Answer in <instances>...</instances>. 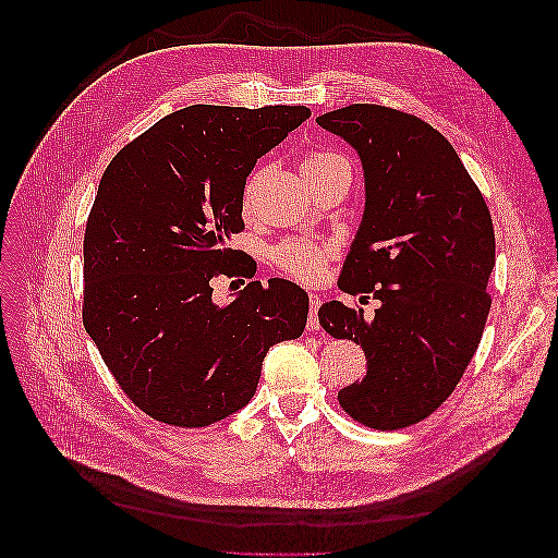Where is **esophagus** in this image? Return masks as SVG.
<instances>
[{"instance_id": "34e87169", "label": "esophagus", "mask_w": 558, "mask_h": 558, "mask_svg": "<svg viewBox=\"0 0 558 558\" xmlns=\"http://www.w3.org/2000/svg\"><path fill=\"white\" fill-rule=\"evenodd\" d=\"M308 323H306V327H308V331H317L320 329V320H317V308H320V298H317L315 293H311L308 295Z\"/></svg>"}]
</instances>
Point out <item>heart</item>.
Listing matches in <instances>:
<instances>
[{
  "instance_id": "obj_1",
  "label": "heart",
  "mask_w": 558,
  "mask_h": 558,
  "mask_svg": "<svg viewBox=\"0 0 558 558\" xmlns=\"http://www.w3.org/2000/svg\"><path fill=\"white\" fill-rule=\"evenodd\" d=\"M333 158H340V156L331 154V151L306 154L302 158V172H311L315 168H320V166L333 161ZM252 202H254V179L247 181L245 193H243L245 210L252 208ZM270 258L283 275L308 283L325 272L329 250L323 245L308 243V241H286V243H279L272 247Z\"/></svg>"
}]
</instances>
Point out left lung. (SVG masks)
<instances>
[{
  "instance_id": "8db88e82",
  "label": "left lung",
  "mask_w": 558,
  "mask_h": 558,
  "mask_svg": "<svg viewBox=\"0 0 558 558\" xmlns=\"http://www.w3.org/2000/svg\"><path fill=\"white\" fill-rule=\"evenodd\" d=\"M361 156L365 214L338 288L375 298L317 311L333 338L361 344L367 373L342 388V411L369 429H404L432 415L461 381L490 311L495 231L457 149L424 120L379 104L317 118Z\"/></svg>"
}]
</instances>
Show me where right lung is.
Here are the masks:
<instances>
[{
    "mask_svg": "<svg viewBox=\"0 0 558 558\" xmlns=\"http://www.w3.org/2000/svg\"><path fill=\"white\" fill-rule=\"evenodd\" d=\"M306 106L195 104L149 126L104 170L84 235V327L122 392L149 417L208 427L243 409L272 344L300 338L308 295L250 281L218 306L210 281L256 263L227 247L245 229L258 158Z\"/></svg>",
    "mask_w": 558,
    "mask_h": 558,
    "instance_id": "1",
    "label": "right lung"
}]
</instances>
